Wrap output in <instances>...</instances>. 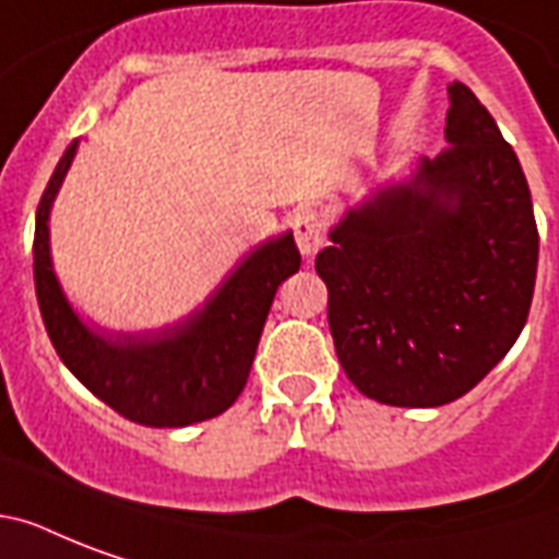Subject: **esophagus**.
<instances>
[{"instance_id":"obj_1","label":"esophagus","mask_w":559,"mask_h":559,"mask_svg":"<svg viewBox=\"0 0 559 559\" xmlns=\"http://www.w3.org/2000/svg\"><path fill=\"white\" fill-rule=\"evenodd\" d=\"M293 235L301 254H316L324 246V219L313 209H301L293 217Z\"/></svg>"}]
</instances>
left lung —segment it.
<instances>
[{
  "instance_id": "obj_1",
  "label": "left lung",
  "mask_w": 559,
  "mask_h": 559,
  "mask_svg": "<svg viewBox=\"0 0 559 559\" xmlns=\"http://www.w3.org/2000/svg\"><path fill=\"white\" fill-rule=\"evenodd\" d=\"M447 147L412 182L350 209L316 254L348 380L389 406L464 397L528 322L539 235L493 116L452 83Z\"/></svg>"
}]
</instances>
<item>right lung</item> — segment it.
<instances>
[{
	"label": "right lung",
	"mask_w": 559,
	"mask_h": 559,
	"mask_svg": "<svg viewBox=\"0 0 559 559\" xmlns=\"http://www.w3.org/2000/svg\"><path fill=\"white\" fill-rule=\"evenodd\" d=\"M74 147L78 142L57 162L34 228V287L57 357L95 397L133 424L177 429L223 415L243 391L281 281L301 266L296 240L284 235L246 254L188 322L104 340L74 316L48 254V209Z\"/></svg>",
	"instance_id": "add662e5"
}]
</instances>
